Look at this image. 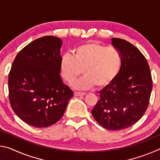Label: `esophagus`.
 I'll list each match as a JSON object with an SVG mask.
<instances>
[{
    "instance_id": "obj_1",
    "label": "esophagus",
    "mask_w": 160,
    "mask_h": 160,
    "mask_svg": "<svg viewBox=\"0 0 160 160\" xmlns=\"http://www.w3.org/2000/svg\"><path fill=\"white\" fill-rule=\"evenodd\" d=\"M74 94H75V96H76V97H80V96H85L86 93L85 92H75Z\"/></svg>"
}]
</instances>
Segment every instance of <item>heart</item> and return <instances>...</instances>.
Instances as JSON below:
<instances>
[{
	"label": "heart",
	"mask_w": 160,
	"mask_h": 160,
	"mask_svg": "<svg viewBox=\"0 0 160 160\" xmlns=\"http://www.w3.org/2000/svg\"><path fill=\"white\" fill-rule=\"evenodd\" d=\"M72 53V56L65 53L61 56L60 70L64 79L70 84L83 71L85 75L73 84L74 88L79 90L93 88L95 85L99 88L107 86L121 70L122 58L114 47L90 42L78 46Z\"/></svg>",
	"instance_id": "heart-1"
}]
</instances>
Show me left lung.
<instances>
[{
  "label": "left lung",
  "instance_id": "1",
  "mask_svg": "<svg viewBox=\"0 0 160 160\" xmlns=\"http://www.w3.org/2000/svg\"><path fill=\"white\" fill-rule=\"evenodd\" d=\"M112 44L122 58V65L114 80L99 91L100 98L92 114L100 126L120 131L138 122L147 110L152 88L150 69L138 48L118 38Z\"/></svg>",
  "mask_w": 160,
  "mask_h": 160
}]
</instances>
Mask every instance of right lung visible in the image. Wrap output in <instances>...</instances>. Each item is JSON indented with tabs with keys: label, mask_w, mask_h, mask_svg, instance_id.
<instances>
[{
	"label": "right lung",
	"mask_w": 160,
	"mask_h": 160,
	"mask_svg": "<svg viewBox=\"0 0 160 160\" xmlns=\"http://www.w3.org/2000/svg\"><path fill=\"white\" fill-rule=\"evenodd\" d=\"M62 40L45 36L16 56L8 76L10 103L21 120L35 128L58 121L73 96L61 78Z\"/></svg>",
	"instance_id": "obj_1"
}]
</instances>
